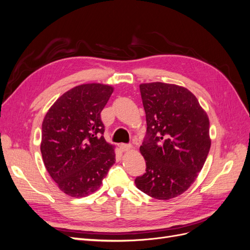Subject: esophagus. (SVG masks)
I'll use <instances>...</instances> for the list:
<instances>
[{
    "mask_svg": "<svg viewBox=\"0 0 250 250\" xmlns=\"http://www.w3.org/2000/svg\"><path fill=\"white\" fill-rule=\"evenodd\" d=\"M120 148L122 149V151H128V150L132 149V146H131V145H129V144H121V145H120Z\"/></svg>",
    "mask_w": 250,
    "mask_h": 250,
    "instance_id": "obj_1",
    "label": "esophagus"
}]
</instances>
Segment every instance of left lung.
<instances>
[{"instance_id":"left-lung-1","label":"left lung","mask_w":250,"mask_h":250,"mask_svg":"<svg viewBox=\"0 0 250 250\" xmlns=\"http://www.w3.org/2000/svg\"><path fill=\"white\" fill-rule=\"evenodd\" d=\"M147 135L140 151L146 173L135 178L139 190L168 200L197 178L210 148L209 120L197 98L184 86L151 82L140 85Z\"/></svg>"}]
</instances>
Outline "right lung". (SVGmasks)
<instances>
[{"label":"right lung","instance_id":"1","mask_svg":"<svg viewBox=\"0 0 250 250\" xmlns=\"http://www.w3.org/2000/svg\"><path fill=\"white\" fill-rule=\"evenodd\" d=\"M113 87L77 85L60 96L42 121L41 152L52 179L64 194L85 197L96 192L116 162L105 141L101 111Z\"/></svg>","mask_w":250,"mask_h":250}]
</instances>
